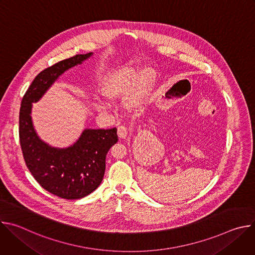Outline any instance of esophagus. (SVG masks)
Masks as SVG:
<instances>
[{"label": "esophagus", "mask_w": 255, "mask_h": 255, "mask_svg": "<svg viewBox=\"0 0 255 255\" xmlns=\"http://www.w3.org/2000/svg\"><path fill=\"white\" fill-rule=\"evenodd\" d=\"M117 131H118V136H119L120 138H122V139L126 138L127 135H128V129H127L125 126H123V125L119 126Z\"/></svg>", "instance_id": "esophagus-1"}]
</instances>
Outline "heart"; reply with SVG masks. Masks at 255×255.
<instances>
[{"mask_svg": "<svg viewBox=\"0 0 255 255\" xmlns=\"http://www.w3.org/2000/svg\"><path fill=\"white\" fill-rule=\"evenodd\" d=\"M155 78V72L151 68L144 69L140 74L137 67L124 66L108 72L102 90L112 99L124 98L130 94V103L138 104L150 94Z\"/></svg>", "mask_w": 255, "mask_h": 255, "instance_id": "obj_1", "label": "heart"}]
</instances>
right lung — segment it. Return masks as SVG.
<instances>
[{"label":"right lung","mask_w":255,"mask_h":255,"mask_svg":"<svg viewBox=\"0 0 255 255\" xmlns=\"http://www.w3.org/2000/svg\"><path fill=\"white\" fill-rule=\"evenodd\" d=\"M91 55L77 54L43 69L33 80L21 102L19 138L25 163L44 190L66 200L84 198L100 186L106 155L118 141L117 128L86 129L72 146L57 149L42 142L34 131L31 108L32 103L37 102L66 69Z\"/></svg>","instance_id":"add662e5"}]
</instances>
